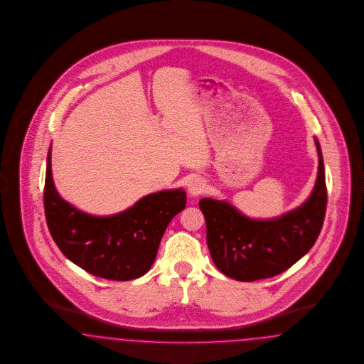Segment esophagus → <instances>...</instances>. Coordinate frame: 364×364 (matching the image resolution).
Listing matches in <instances>:
<instances>
[{
	"instance_id": "esophagus-1",
	"label": "esophagus",
	"mask_w": 364,
	"mask_h": 364,
	"mask_svg": "<svg viewBox=\"0 0 364 364\" xmlns=\"http://www.w3.org/2000/svg\"><path fill=\"white\" fill-rule=\"evenodd\" d=\"M205 189L207 188H205L204 180L199 178V177L192 178V180L189 181L188 192L192 196H199V195H202Z\"/></svg>"
}]
</instances>
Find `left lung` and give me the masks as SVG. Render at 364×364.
I'll return each instance as SVG.
<instances>
[{"instance_id": "obj_1", "label": "left lung", "mask_w": 364, "mask_h": 364, "mask_svg": "<svg viewBox=\"0 0 364 364\" xmlns=\"http://www.w3.org/2000/svg\"><path fill=\"white\" fill-rule=\"evenodd\" d=\"M318 173L305 203L274 219H252L225 200L200 199L207 245L226 277L255 282L277 277L302 259L320 235L326 211L325 169L317 138Z\"/></svg>"}]
</instances>
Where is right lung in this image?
I'll use <instances>...</instances> for the list:
<instances>
[{"label":"right lung","instance_id":"1","mask_svg":"<svg viewBox=\"0 0 364 364\" xmlns=\"http://www.w3.org/2000/svg\"><path fill=\"white\" fill-rule=\"evenodd\" d=\"M43 199L47 226L60 252L95 277L124 282L150 269L169 222L186 208L187 193L181 188L160 191L115 215H90L59 196L50 147Z\"/></svg>","mask_w":364,"mask_h":364}]
</instances>
